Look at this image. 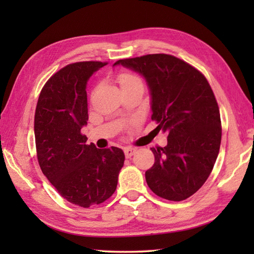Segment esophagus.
I'll list each match as a JSON object with an SVG mask.
<instances>
[{"label": "esophagus", "instance_id": "1", "mask_svg": "<svg viewBox=\"0 0 254 254\" xmlns=\"http://www.w3.org/2000/svg\"><path fill=\"white\" fill-rule=\"evenodd\" d=\"M135 151L136 150L134 148H126L124 149V154H126L127 158H131L135 153Z\"/></svg>", "mask_w": 254, "mask_h": 254}]
</instances>
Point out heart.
<instances>
[{
  "mask_svg": "<svg viewBox=\"0 0 254 254\" xmlns=\"http://www.w3.org/2000/svg\"><path fill=\"white\" fill-rule=\"evenodd\" d=\"M117 78L120 86H121L122 91H126V89L134 87L136 85H142L139 77L134 74H132L130 71H121L118 75Z\"/></svg>",
  "mask_w": 254,
  "mask_h": 254,
  "instance_id": "1",
  "label": "heart"
}]
</instances>
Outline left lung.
Instances as JSON below:
<instances>
[{
    "instance_id": "8db88e82",
    "label": "left lung",
    "mask_w": 254,
    "mask_h": 254,
    "mask_svg": "<svg viewBox=\"0 0 254 254\" xmlns=\"http://www.w3.org/2000/svg\"><path fill=\"white\" fill-rule=\"evenodd\" d=\"M139 72L151 96V119L168 143L151 148L154 163L145 171L150 189L162 198L180 201L207 180L220 151L222 127L216 98L207 79L175 56L153 54L118 60Z\"/></svg>"
}]
</instances>
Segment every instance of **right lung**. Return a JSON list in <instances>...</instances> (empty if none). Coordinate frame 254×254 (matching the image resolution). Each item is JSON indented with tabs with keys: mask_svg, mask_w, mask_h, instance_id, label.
<instances>
[{
	"mask_svg": "<svg viewBox=\"0 0 254 254\" xmlns=\"http://www.w3.org/2000/svg\"><path fill=\"white\" fill-rule=\"evenodd\" d=\"M107 63L80 62L56 72L41 89L34 114V137L42 173L64 198L87 208L105 201L118 186L122 149L87 144L86 86Z\"/></svg>",
	"mask_w": 254,
	"mask_h": 254,
	"instance_id": "1",
	"label": "right lung"
}]
</instances>
